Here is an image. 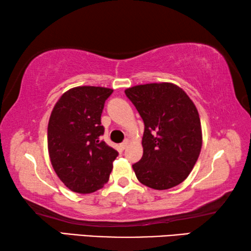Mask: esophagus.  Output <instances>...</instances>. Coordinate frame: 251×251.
Here are the masks:
<instances>
[{"mask_svg": "<svg viewBox=\"0 0 251 251\" xmlns=\"http://www.w3.org/2000/svg\"><path fill=\"white\" fill-rule=\"evenodd\" d=\"M127 146H128V141L126 139V141H124L121 144V148H122V150H126Z\"/></svg>", "mask_w": 251, "mask_h": 251, "instance_id": "1", "label": "esophagus"}]
</instances>
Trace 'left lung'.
Instances as JSON below:
<instances>
[{"instance_id":"left-lung-1","label":"left lung","mask_w":251,"mask_h":251,"mask_svg":"<svg viewBox=\"0 0 251 251\" xmlns=\"http://www.w3.org/2000/svg\"><path fill=\"white\" fill-rule=\"evenodd\" d=\"M126 96L144 122L143 157L133 165L137 179L154 189L179 185L201 150V118L188 95L171 83L127 88Z\"/></svg>"}]
</instances>
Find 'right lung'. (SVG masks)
<instances>
[{
  "label": "right lung",
  "instance_id": "1",
  "mask_svg": "<svg viewBox=\"0 0 251 251\" xmlns=\"http://www.w3.org/2000/svg\"><path fill=\"white\" fill-rule=\"evenodd\" d=\"M113 90L79 86L67 91L50 114L48 145L52 166L66 187L94 193L108 181L118 151L109 147L100 116Z\"/></svg>",
  "mask_w": 251,
  "mask_h": 251
}]
</instances>
